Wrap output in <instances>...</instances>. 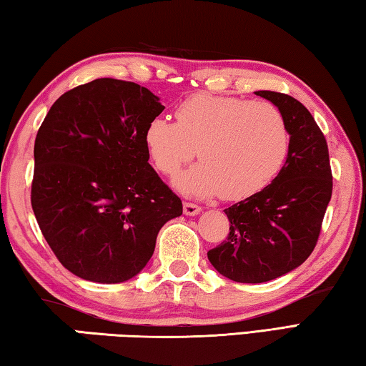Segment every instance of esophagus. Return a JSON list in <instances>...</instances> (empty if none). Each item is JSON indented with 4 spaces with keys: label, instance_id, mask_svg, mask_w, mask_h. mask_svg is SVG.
I'll list each match as a JSON object with an SVG mask.
<instances>
[{
    "label": "esophagus",
    "instance_id": "34e87169",
    "mask_svg": "<svg viewBox=\"0 0 366 366\" xmlns=\"http://www.w3.org/2000/svg\"><path fill=\"white\" fill-rule=\"evenodd\" d=\"M202 208L195 205V203H184V214L185 216H197L200 214Z\"/></svg>",
    "mask_w": 366,
    "mask_h": 366
}]
</instances>
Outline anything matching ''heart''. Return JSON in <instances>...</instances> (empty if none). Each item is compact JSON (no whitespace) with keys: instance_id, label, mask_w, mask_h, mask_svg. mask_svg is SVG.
I'll return each instance as SVG.
<instances>
[{"instance_id":"1","label":"heart","mask_w":366,"mask_h":366,"mask_svg":"<svg viewBox=\"0 0 366 366\" xmlns=\"http://www.w3.org/2000/svg\"><path fill=\"white\" fill-rule=\"evenodd\" d=\"M144 142L161 174L171 176L198 154L202 161L174 177L185 197L244 200L274 181L286 163L290 135L274 104L197 94L176 109V122L157 116Z\"/></svg>"}]
</instances>
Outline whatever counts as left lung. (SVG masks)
Masks as SVG:
<instances>
[{
	"label": "left lung",
	"mask_w": 366,
	"mask_h": 366,
	"mask_svg": "<svg viewBox=\"0 0 366 366\" xmlns=\"http://www.w3.org/2000/svg\"><path fill=\"white\" fill-rule=\"evenodd\" d=\"M286 119L290 145L280 174L258 194L224 209L227 239L208 252L227 280L272 281L305 262L317 245L332 194L330 153L310 111L286 94L259 90Z\"/></svg>",
	"instance_id": "1"
}]
</instances>
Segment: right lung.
I'll list each match as a JSON object with an SVG mask.
<instances>
[{"instance_id":"right-lung-1","label":"right lung","mask_w":366,"mask_h":366,"mask_svg":"<svg viewBox=\"0 0 366 366\" xmlns=\"http://www.w3.org/2000/svg\"><path fill=\"white\" fill-rule=\"evenodd\" d=\"M139 84L97 79L61 95L34 147L32 208L61 264L117 284L145 268L182 202L148 163L147 124L163 113Z\"/></svg>"}]
</instances>
